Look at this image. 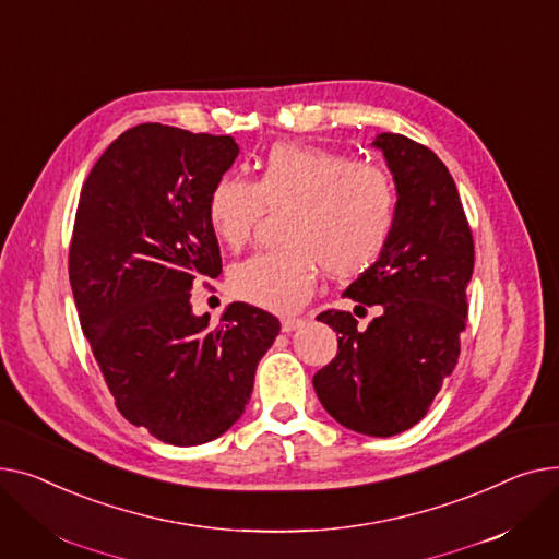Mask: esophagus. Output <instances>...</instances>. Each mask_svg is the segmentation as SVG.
Wrapping results in <instances>:
<instances>
[{"mask_svg": "<svg viewBox=\"0 0 559 559\" xmlns=\"http://www.w3.org/2000/svg\"><path fill=\"white\" fill-rule=\"evenodd\" d=\"M300 326H305L302 318H282V332H286V334L300 330Z\"/></svg>", "mask_w": 559, "mask_h": 559, "instance_id": "esophagus-1", "label": "esophagus"}]
</instances>
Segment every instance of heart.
<instances>
[{"instance_id": "obj_1", "label": "heart", "mask_w": 559, "mask_h": 559, "mask_svg": "<svg viewBox=\"0 0 559 559\" xmlns=\"http://www.w3.org/2000/svg\"><path fill=\"white\" fill-rule=\"evenodd\" d=\"M266 210H290V246L239 261L229 290L261 309L295 311L313 293L320 264L334 277L374 264L395 233L400 201L395 182L372 164L322 146L277 144L257 182L233 174L214 185L207 216L223 246L241 248Z\"/></svg>"}]
</instances>
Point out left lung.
<instances>
[{
	"label": "left lung",
	"instance_id": "obj_1",
	"mask_svg": "<svg viewBox=\"0 0 559 559\" xmlns=\"http://www.w3.org/2000/svg\"><path fill=\"white\" fill-rule=\"evenodd\" d=\"M372 146L397 187V223L383 254L343 295L360 309L379 307V316L366 330L356 311L318 316L338 334V352L313 374V388L345 429L390 438L426 415L457 364L474 239L455 182L431 148L395 133L377 135Z\"/></svg>",
	"mask_w": 559,
	"mask_h": 559
}]
</instances>
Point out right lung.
I'll use <instances>...</instances> for the list:
<instances>
[{
	"label": "right lung",
	"instance_id": "obj_1",
	"mask_svg": "<svg viewBox=\"0 0 559 559\" xmlns=\"http://www.w3.org/2000/svg\"><path fill=\"white\" fill-rule=\"evenodd\" d=\"M239 155L229 135L140 123L83 182L70 284L83 334L119 413L151 436L193 447L246 411L280 320L233 302L218 326L191 311V288L221 275L207 205Z\"/></svg>",
	"mask_w": 559,
	"mask_h": 559
}]
</instances>
